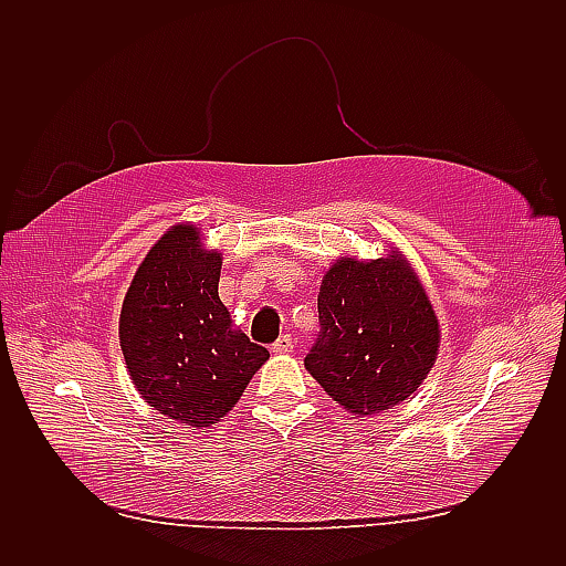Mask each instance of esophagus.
<instances>
[{"mask_svg": "<svg viewBox=\"0 0 566 566\" xmlns=\"http://www.w3.org/2000/svg\"><path fill=\"white\" fill-rule=\"evenodd\" d=\"M271 349L276 352V354H290V352L295 349V339L290 337V335H281L276 342H273Z\"/></svg>", "mask_w": 566, "mask_h": 566, "instance_id": "esophagus-1", "label": "esophagus"}]
</instances>
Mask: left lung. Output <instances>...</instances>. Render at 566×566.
<instances>
[{
  "instance_id": "8db88e82",
  "label": "left lung",
  "mask_w": 566,
  "mask_h": 566,
  "mask_svg": "<svg viewBox=\"0 0 566 566\" xmlns=\"http://www.w3.org/2000/svg\"><path fill=\"white\" fill-rule=\"evenodd\" d=\"M318 323L304 366L354 416L406 401L437 361L432 302L394 250L370 262L339 256L321 283Z\"/></svg>"
}]
</instances>
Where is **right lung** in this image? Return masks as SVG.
I'll list each match as a JSON object with an SVG mask.
<instances>
[{"label":"right lung","instance_id":"right-lung-1","mask_svg":"<svg viewBox=\"0 0 566 566\" xmlns=\"http://www.w3.org/2000/svg\"><path fill=\"white\" fill-rule=\"evenodd\" d=\"M221 254L177 224L136 269L119 312V347L142 397L163 416L212 427L243 397L269 352L233 331L219 300Z\"/></svg>","mask_w":566,"mask_h":566}]
</instances>
